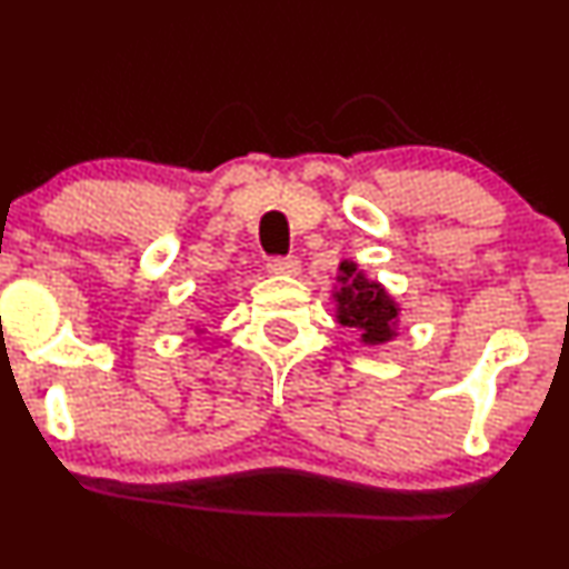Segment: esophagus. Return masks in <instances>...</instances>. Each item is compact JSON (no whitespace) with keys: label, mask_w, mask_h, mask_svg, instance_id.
I'll return each mask as SVG.
<instances>
[{"label":"esophagus","mask_w":569,"mask_h":569,"mask_svg":"<svg viewBox=\"0 0 569 569\" xmlns=\"http://www.w3.org/2000/svg\"><path fill=\"white\" fill-rule=\"evenodd\" d=\"M267 270H270L272 276H299L302 262H299L297 257H272L270 262H267Z\"/></svg>","instance_id":"esophagus-1"}]
</instances>
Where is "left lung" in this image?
Returning a JSON list of instances; mask_svg holds the SVG:
<instances>
[{
	"instance_id": "obj_1",
	"label": "left lung",
	"mask_w": 569,
	"mask_h": 569,
	"mask_svg": "<svg viewBox=\"0 0 569 569\" xmlns=\"http://www.w3.org/2000/svg\"><path fill=\"white\" fill-rule=\"evenodd\" d=\"M335 291L337 321L361 331L363 345H385L396 337L398 305L377 280H369L356 262L345 259Z\"/></svg>"
}]
</instances>
